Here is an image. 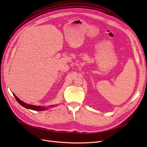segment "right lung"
Segmentation results:
<instances>
[{
	"instance_id": "1",
	"label": "right lung",
	"mask_w": 147,
	"mask_h": 147,
	"mask_svg": "<svg viewBox=\"0 0 147 147\" xmlns=\"http://www.w3.org/2000/svg\"><path fill=\"white\" fill-rule=\"evenodd\" d=\"M13 95L14 96V97L15 98V99H16V100L17 101V102L21 105H22V107H25L26 109H30V110H34V111H44V110H46L48 109V107H42V106H37V105H31V104H26L25 102H24L23 101H21V100L15 95L13 93ZM56 106V105H55ZM50 107H54V105H51Z\"/></svg>"
}]
</instances>
